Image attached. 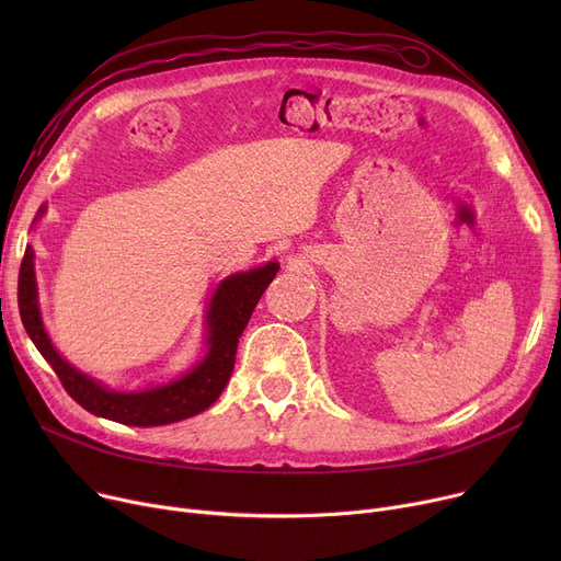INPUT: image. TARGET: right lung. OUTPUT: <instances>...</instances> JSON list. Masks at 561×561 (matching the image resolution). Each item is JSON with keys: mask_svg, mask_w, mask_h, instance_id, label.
Returning a JSON list of instances; mask_svg holds the SVG:
<instances>
[{"mask_svg": "<svg viewBox=\"0 0 561 561\" xmlns=\"http://www.w3.org/2000/svg\"><path fill=\"white\" fill-rule=\"evenodd\" d=\"M47 206L38 209L36 220L45 216ZM34 220V225H36ZM279 271L277 261H268L248 273H236L222 279L206 309V355L182 377L168 385L142 389V391H115L104 387L102 381L83 375L72 364H68L51 345L41 309H38V286L34 273V250L26 245L18 277V307L22 325L34 341L45 362L61 379L64 389L75 402L95 416L134 425L154 427L191 419L199 411L209 409L227 387L233 370L236 347L243 330L248 328L250 316Z\"/></svg>", "mask_w": 561, "mask_h": 561, "instance_id": "add662e5", "label": "right lung"}]
</instances>
